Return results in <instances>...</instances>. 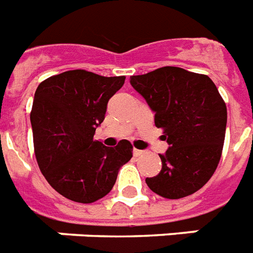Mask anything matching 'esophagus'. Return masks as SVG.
Returning a JSON list of instances; mask_svg holds the SVG:
<instances>
[{
	"mask_svg": "<svg viewBox=\"0 0 253 253\" xmlns=\"http://www.w3.org/2000/svg\"><path fill=\"white\" fill-rule=\"evenodd\" d=\"M143 154H146V151L138 150V149H134V155H135V157H141V155H143Z\"/></svg>",
	"mask_w": 253,
	"mask_h": 253,
	"instance_id": "esophagus-1",
	"label": "esophagus"
}]
</instances>
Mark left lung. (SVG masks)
Listing matches in <instances>:
<instances>
[{
  "mask_svg": "<svg viewBox=\"0 0 253 253\" xmlns=\"http://www.w3.org/2000/svg\"><path fill=\"white\" fill-rule=\"evenodd\" d=\"M155 112L169 149L160 154L162 169L146 178L161 197L177 200L197 192L217 169L225 139L226 106L207 75L162 67L130 78Z\"/></svg>",
  "mask_w": 253,
  "mask_h": 253,
  "instance_id": "left-lung-1",
  "label": "left lung"
}]
</instances>
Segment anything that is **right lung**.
<instances>
[{
    "label": "right lung",
    "instance_id": "1",
    "mask_svg": "<svg viewBox=\"0 0 253 253\" xmlns=\"http://www.w3.org/2000/svg\"><path fill=\"white\" fill-rule=\"evenodd\" d=\"M125 79L74 69L41 82L35 92L31 123L37 164L48 184L71 201L91 204L104 197L121 166L131 160L126 139L115 147L93 141L108 100Z\"/></svg>",
    "mask_w": 253,
    "mask_h": 253
}]
</instances>
